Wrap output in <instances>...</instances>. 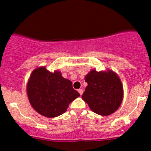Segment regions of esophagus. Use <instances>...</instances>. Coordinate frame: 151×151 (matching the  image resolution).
I'll list each match as a JSON object with an SVG mask.
<instances>
[{
  "label": "esophagus",
  "instance_id": "obj_1",
  "mask_svg": "<svg viewBox=\"0 0 151 151\" xmlns=\"http://www.w3.org/2000/svg\"><path fill=\"white\" fill-rule=\"evenodd\" d=\"M78 92L79 93V94H80V95H82V93H83V89H78Z\"/></svg>",
  "mask_w": 151,
  "mask_h": 151
}]
</instances>
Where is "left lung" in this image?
Here are the masks:
<instances>
[{
	"mask_svg": "<svg viewBox=\"0 0 151 151\" xmlns=\"http://www.w3.org/2000/svg\"><path fill=\"white\" fill-rule=\"evenodd\" d=\"M85 81L88 85L81 98L93 112L109 116L119 108L124 98V88L116 72L91 70L85 76Z\"/></svg>",
	"mask_w": 151,
	"mask_h": 151,
	"instance_id": "8db88e82",
	"label": "left lung"
}]
</instances>
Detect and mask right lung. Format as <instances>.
Listing matches in <instances>:
<instances>
[{
  "mask_svg": "<svg viewBox=\"0 0 151 151\" xmlns=\"http://www.w3.org/2000/svg\"><path fill=\"white\" fill-rule=\"evenodd\" d=\"M27 94L31 106L41 115L54 118L62 115L68 106L80 96L60 71L51 72L45 67L35 69L27 84Z\"/></svg>",
  "mask_w": 151,
  "mask_h": 151,
  "instance_id": "obj_1",
  "label": "right lung"
}]
</instances>
